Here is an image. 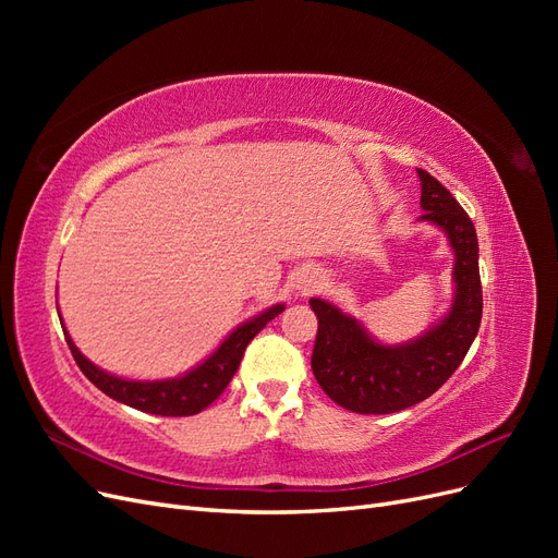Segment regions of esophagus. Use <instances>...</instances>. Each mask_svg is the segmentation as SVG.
Instances as JSON below:
<instances>
[{
    "label": "esophagus",
    "instance_id": "34e87169",
    "mask_svg": "<svg viewBox=\"0 0 558 558\" xmlns=\"http://www.w3.org/2000/svg\"><path fill=\"white\" fill-rule=\"evenodd\" d=\"M298 283H300V286H298V289H307V286H312V279H300Z\"/></svg>",
    "mask_w": 558,
    "mask_h": 558
}]
</instances>
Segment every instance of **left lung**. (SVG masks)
<instances>
[{
	"label": "left lung",
	"instance_id": "1",
	"mask_svg": "<svg viewBox=\"0 0 558 558\" xmlns=\"http://www.w3.org/2000/svg\"><path fill=\"white\" fill-rule=\"evenodd\" d=\"M418 221L440 228L453 251V302L440 324L404 344H381L359 318L312 298L318 318L312 369L340 408L356 414H391L426 400L461 365L482 324L480 244L470 216L445 185L424 170Z\"/></svg>",
	"mask_w": 558,
	"mask_h": 558
}]
</instances>
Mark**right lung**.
<instances>
[{"label":"right lung","mask_w":558,"mask_h":558,"mask_svg":"<svg viewBox=\"0 0 558 558\" xmlns=\"http://www.w3.org/2000/svg\"><path fill=\"white\" fill-rule=\"evenodd\" d=\"M283 310L286 305H275L265 310L263 314L244 320L242 326H238L226 337L221 347H218L205 363H199L197 367L191 369V373H185L181 377L158 379V381H134V379H123V377L105 373V369L93 365L76 349L66 328L62 330H64L66 344L72 349V356L81 367V373L86 375L99 391L118 402L128 404V408L142 410L148 414L191 416L209 408V404L226 391V386L230 384L234 373H238L248 342L267 326V320H272Z\"/></svg>","instance_id":"right-lung-1"}]
</instances>
